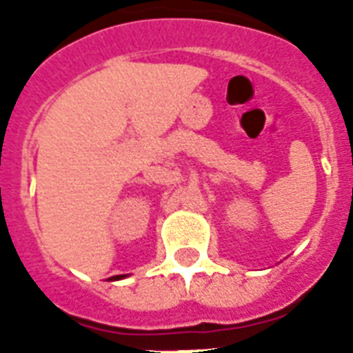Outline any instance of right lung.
<instances>
[{"mask_svg":"<svg viewBox=\"0 0 353 353\" xmlns=\"http://www.w3.org/2000/svg\"><path fill=\"white\" fill-rule=\"evenodd\" d=\"M121 279H126V274H117V276H112V280H121Z\"/></svg>","mask_w":353,"mask_h":353,"instance_id":"1","label":"right lung"}]
</instances>
